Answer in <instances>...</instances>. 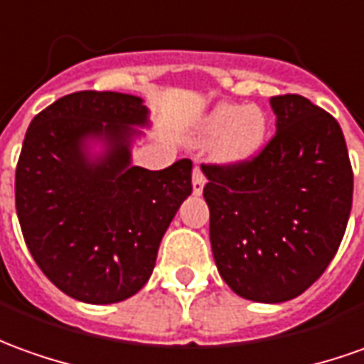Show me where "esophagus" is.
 I'll use <instances>...</instances> for the list:
<instances>
[{"label": "esophagus", "mask_w": 364, "mask_h": 364, "mask_svg": "<svg viewBox=\"0 0 364 364\" xmlns=\"http://www.w3.org/2000/svg\"><path fill=\"white\" fill-rule=\"evenodd\" d=\"M204 184H206V176H204L202 168L196 166L194 168V174H192V190H194V194H196V196H200V194H202Z\"/></svg>", "instance_id": "34e87169"}]
</instances>
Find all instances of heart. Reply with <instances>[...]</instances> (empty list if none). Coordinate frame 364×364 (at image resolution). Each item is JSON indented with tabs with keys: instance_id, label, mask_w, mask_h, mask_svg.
Wrapping results in <instances>:
<instances>
[{
	"instance_id": "b5f03b06",
	"label": "heart",
	"mask_w": 364,
	"mask_h": 364,
	"mask_svg": "<svg viewBox=\"0 0 364 364\" xmlns=\"http://www.w3.org/2000/svg\"><path fill=\"white\" fill-rule=\"evenodd\" d=\"M204 132L222 139L220 156L230 162L252 156L265 140L267 119L262 109L244 105H220L208 114Z\"/></svg>"
}]
</instances>
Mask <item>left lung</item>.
I'll list each match as a JSON object with an SVG mask.
<instances>
[{"label": "left lung", "instance_id": "left-lung-1", "mask_svg": "<svg viewBox=\"0 0 364 364\" xmlns=\"http://www.w3.org/2000/svg\"><path fill=\"white\" fill-rule=\"evenodd\" d=\"M277 130L259 152L202 164L218 272L240 297L282 303L319 279L339 250L353 168L339 122L301 95L272 99Z\"/></svg>", "mask_w": 364, "mask_h": 364}]
</instances>
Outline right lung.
<instances>
[{
    "label": "right lung",
    "instance_id": "add662e5",
    "mask_svg": "<svg viewBox=\"0 0 364 364\" xmlns=\"http://www.w3.org/2000/svg\"><path fill=\"white\" fill-rule=\"evenodd\" d=\"M139 97L79 91L29 124L15 168V208L23 240L47 279L73 299L107 305L144 287L160 240L192 194V160L164 170L130 166V124L146 122ZM105 136L101 163L82 140Z\"/></svg>",
    "mask_w": 364,
    "mask_h": 364
}]
</instances>
